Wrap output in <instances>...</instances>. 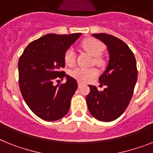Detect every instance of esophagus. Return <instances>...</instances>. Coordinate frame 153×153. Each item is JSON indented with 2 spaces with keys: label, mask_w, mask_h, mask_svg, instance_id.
<instances>
[{
  "label": "esophagus",
  "mask_w": 153,
  "mask_h": 153,
  "mask_svg": "<svg viewBox=\"0 0 153 153\" xmlns=\"http://www.w3.org/2000/svg\"><path fill=\"white\" fill-rule=\"evenodd\" d=\"M82 84H82L81 82H79V81L78 82V87H79V88H80V87H81Z\"/></svg>",
  "instance_id": "1"
}]
</instances>
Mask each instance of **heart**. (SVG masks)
Returning a JSON list of instances; mask_svg holds the SVG:
<instances>
[{
    "label": "heart",
    "instance_id": "heart-1",
    "mask_svg": "<svg viewBox=\"0 0 153 153\" xmlns=\"http://www.w3.org/2000/svg\"><path fill=\"white\" fill-rule=\"evenodd\" d=\"M82 48L85 50L92 56H94V62L97 65H102L104 60L101 55L104 51V45L101 41L94 38H87L81 43ZM64 60L66 65L73 66L76 63V53L73 48H69L64 54ZM71 76L80 82H88L98 74L95 68L76 67L69 72Z\"/></svg>",
    "mask_w": 153,
    "mask_h": 153
}]
</instances>
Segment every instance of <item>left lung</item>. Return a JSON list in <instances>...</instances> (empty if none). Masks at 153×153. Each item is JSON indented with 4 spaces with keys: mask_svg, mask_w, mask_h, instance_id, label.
Wrapping results in <instances>:
<instances>
[{
    "mask_svg": "<svg viewBox=\"0 0 153 153\" xmlns=\"http://www.w3.org/2000/svg\"><path fill=\"white\" fill-rule=\"evenodd\" d=\"M107 46L109 60L105 71L100 76L101 85L106 86L99 91L89 85L87 103L91 114L100 121L115 120L126 110L134 93L137 78L135 57L123 40L113 35H92Z\"/></svg>",
    "mask_w": 153,
    "mask_h": 153,
    "instance_id": "1",
    "label": "left lung"
}]
</instances>
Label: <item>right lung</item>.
I'll return each mask as SVG.
<instances>
[{"label":"right lung","mask_w":153,"mask_h":153,"mask_svg":"<svg viewBox=\"0 0 153 153\" xmlns=\"http://www.w3.org/2000/svg\"><path fill=\"white\" fill-rule=\"evenodd\" d=\"M80 35L47 34L30 43L20 56L18 68L21 94L33 113L44 120L61 119L70 108L77 82L61 69L65 67V51ZM64 77L65 84L53 85L55 79Z\"/></svg>","instance_id":"1"}]
</instances>
